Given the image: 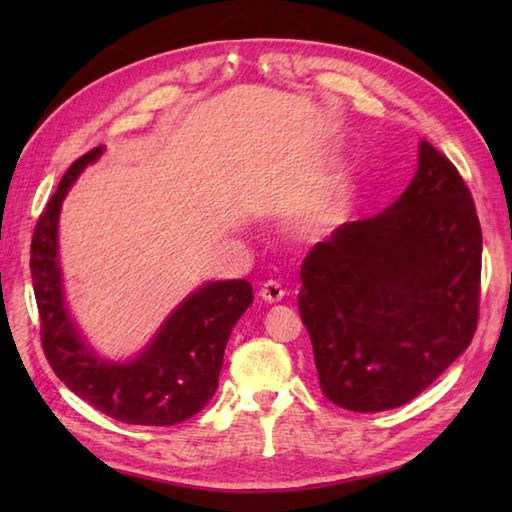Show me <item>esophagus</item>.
I'll return each instance as SVG.
<instances>
[{
	"label": "esophagus",
	"mask_w": 512,
	"mask_h": 512,
	"mask_svg": "<svg viewBox=\"0 0 512 512\" xmlns=\"http://www.w3.org/2000/svg\"><path fill=\"white\" fill-rule=\"evenodd\" d=\"M286 290L281 288V284H277V281H266V284H262V288H259V297H262V301L266 303H279L281 299H284Z\"/></svg>",
	"instance_id": "esophagus-1"
}]
</instances>
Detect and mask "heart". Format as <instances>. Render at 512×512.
<instances>
[{"label": "heart", "mask_w": 512, "mask_h": 512, "mask_svg": "<svg viewBox=\"0 0 512 512\" xmlns=\"http://www.w3.org/2000/svg\"><path fill=\"white\" fill-rule=\"evenodd\" d=\"M354 184L350 173L336 171L321 180L295 213H292V228L301 237H321L339 226L352 206Z\"/></svg>", "instance_id": "heart-1"}]
</instances>
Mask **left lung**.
<instances>
[{
  "mask_svg": "<svg viewBox=\"0 0 512 512\" xmlns=\"http://www.w3.org/2000/svg\"><path fill=\"white\" fill-rule=\"evenodd\" d=\"M480 273L471 191L422 140L400 198L339 226L301 264L299 312L325 398L361 413L416 398L469 347Z\"/></svg>",
  "mask_w": 512,
  "mask_h": 512,
  "instance_id": "1",
  "label": "left lung"
}]
</instances>
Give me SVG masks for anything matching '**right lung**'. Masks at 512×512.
Returning <instances> with one entry per match:
<instances>
[{"label":"right lung","instance_id":"right-lung-1","mask_svg":"<svg viewBox=\"0 0 512 512\" xmlns=\"http://www.w3.org/2000/svg\"><path fill=\"white\" fill-rule=\"evenodd\" d=\"M96 147L74 160L35 226L30 275L48 363L65 387L105 416L127 424L169 427L195 416L217 389L224 347L239 317L253 306L246 279L206 281L184 297L143 350L107 361L83 339L65 301L59 259V215L83 169L103 156Z\"/></svg>","mask_w":512,"mask_h":512}]
</instances>
